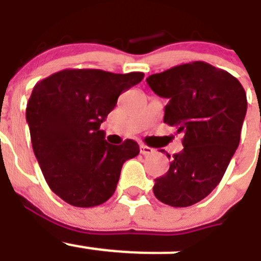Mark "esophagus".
Returning a JSON list of instances; mask_svg holds the SVG:
<instances>
[{
	"mask_svg": "<svg viewBox=\"0 0 261 261\" xmlns=\"http://www.w3.org/2000/svg\"><path fill=\"white\" fill-rule=\"evenodd\" d=\"M153 152H154L153 148L148 147V145L145 144H140V153L142 154H151L153 153Z\"/></svg>",
	"mask_w": 261,
	"mask_h": 261,
	"instance_id": "34e87169",
	"label": "esophagus"
}]
</instances>
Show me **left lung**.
<instances>
[{
  "instance_id": "8db88e82",
  "label": "left lung",
  "mask_w": 261,
  "mask_h": 261,
  "mask_svg": "<svg viewBox=\"0 0 261 261\" xmlns=\"http://www.w3.org/2000/svg\"><path fill=\"white\" fill-rule=\"evenodd\" d=\"M147 83L168 98L164 122L183 136V149L173 154L166 174L154 179L153 194L170 206H190L215 190L236 153L246 92L233 75L203 61L149 75Z\"/></svg>"
}]
</instances>
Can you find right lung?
<instances>
[{
	"label": "right lung",
	"instance_id": "add662e5",
	"mask_svg": "<svg viewBox=\"0 0 261 261\" xmlns=\"http://www.w3.org/2000/svg\"><path fill=\"white\" fill-rule=\"evenodd\" d=\"M143 78V72L66 69L34 87L25 109L34 153L48 186L70 205L105 203L123 163L139 154L131 139L109 144L100 126L119 95Z\"/></svg>",
	"mask_w": 261,
	"mask_h": 261
}]
</instances>
